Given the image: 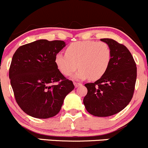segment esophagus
I'll use <instances>...</instances> for the list:
<instances>
[{
  "label": "esophagus",
  "instance_id": "esophagus-1",
  "mask_svg": "<svg viewBox=\"0 0 148 148\" xmlns=\"http://www.w3.org/2000/svg\"><path fill=\"white\" fill-rule=\"evenodd\" d=\"M74 86H75V87H78L79 86L82 85V84L79 83V82H74Z\"/></svg>",
  "mask_w": 148,
  "mask_h": 148
}]
</instances>
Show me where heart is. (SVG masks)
<instances>
[{
	"mask_svg": "<svg viewBox=\"0 0 148 148\" xmlns=\"http://www.w3.org/2000/svg\"><path fill=\"white\" fill-rule=\"evenodd\" d=\"M112 59L111 48L104 41H82L71 43L66 53H58L55 63L62 74L71 75L80 68L75 77L97 80L103 77L110 66Z\"/></svg>",
	"mask_w": 148,
	"mask_h": 148,
	"instance_id": "b5f03b06",
	"label": "heart"
}]
</instances>
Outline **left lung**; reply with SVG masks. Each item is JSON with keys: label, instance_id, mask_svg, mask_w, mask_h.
<instances>
[{"label": "left lung", "instance_id": "1", "mask_svg": "<svg viewBox=\"0 0 148 148\" xmlns=\"http://www.w3.org/2000/svg\"><path fill=\"white\" fill-rule=\"evenodd\" d=\"M112 50V59L105 74L95 83L85 84L83 99L89 113L108 117L122 111L132 99L137 79L136 63L127 48L112 38H102Z\"/></svg>", "mask_w": 148, "mask_h": 148}]
</instances>
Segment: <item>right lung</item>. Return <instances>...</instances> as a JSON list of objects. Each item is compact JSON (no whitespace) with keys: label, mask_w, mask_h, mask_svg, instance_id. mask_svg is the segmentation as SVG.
<instances>
[{"label":"right lung","mask_w":148,"mask_h":148,"mask_svg":"<svg viewBox=\"0 0 148 148\" xmlns=\"http://www.w3.org/2000/svg\"><path fill=\"white\" fill-rule=\"evenodd\" d=\"M63 41L41 39L18 48L13 54L9 78L15 99L25 113L36 118L56 115L64 99L74 89L56 66Z\"/></svg>","instance_id":"1"}]
</instances>
